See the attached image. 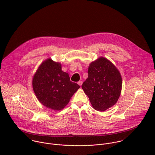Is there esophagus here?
<instances>
[{
  "label": "esophagus",
  "mask_w": 155,
  "mask_h": 155,
  "mask_svg": "<svg viewBox=\"0 0 155 155\" xmlns=\"http://www.w3.org/2000/svg\"><path fill=\"white\" fill-rule=\"evenodd\" d=\"M82 83H83V81H79L78 82V84L81 86V84H82Z\"/></svg>",
  "instance_id": "esophagus-1"
}]
</instances>
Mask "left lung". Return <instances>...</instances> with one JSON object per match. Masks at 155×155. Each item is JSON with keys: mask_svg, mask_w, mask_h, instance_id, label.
Returning a JSON list of instances; mask_svg holds the SVG:
<instances>
[{"mask_svg": "<svg viewBox=\"0 0 155 155\" xmlns=\"http://www.w3.org/2000/svg\"><path fill=\"white\" fill-rule=\"evenodd\" d=\"M81 87L93 108L103 112L114 105L121 94L122 78L115 66L104 58L91 62Z\"/></svg>", "mask_w": 155, "mask_h": 155, "instance_id": "8db88e82", "label": "left lung"}]
</instances>
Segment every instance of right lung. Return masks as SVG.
I'll return each mask as SVG.
<instances>
[{
	"label": "right lung",
	"mask_w": 155,
	"mask_h": 155,
	"mask_svg": "<svg viewBox=\"0 0 155 155\" xmlns=\"http://www.w3.org/2000/svg\"><path fill=\"white\" fill-rule=\"evenodd\" d=\"M34 91L41 104L60 110L69 103L80 87L70 80L68 73L61 70V64L51 59L41 63L32 80Z\"/></svg>",
	"instance_id": "obj_1"
}]
</instances>
